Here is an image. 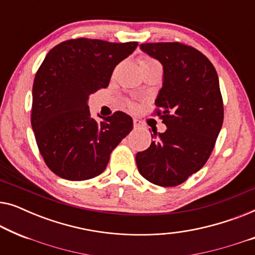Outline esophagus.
<instances>
[{"label": "esophagus", "mask_w": 255, "mask_h": 255, "mask_svg": "<svg viewBox=\"0 0 255 255\" xmlns=\"http://www.w3.org/2000/svg\"><path fill=\"white\" fill-rule=\"evenodd\" d=\"M133 127H134V128H141L142 127V123H141V121H139V120H133Z\"/></svg>", "instance_id": "obj_1"}]
</instances>
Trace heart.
Listing matches in <instances>:
<instances>
[{
	"label": "heart",
	"instance_id": "b5f03b06",
	"mask_svg": "<svg viewBox=\"0 0 255 255\" xmlns=\"http://www.w3.org/2000/svg\"><path fill=\"white\" fill-rule=\"evenodd\" d=\"M141 64H158V62H156L155 60H153V59H151V58L145 57V58H142L141 60H140V65Z\"/></svg>",
	"mask_w": 255,
	"mask_h": 255
}]
</instances>
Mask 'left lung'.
<instances>
[{"label": "left lung", "mask_w": 255, "mask_h": 255, "mask_svg": "<svg viewBox=\"0 0 255 255\" xmlns=\"http://www.w3.org/2000/svg\"><path fill=\"white\" fill-rule=\"evenodd\" d=\"M140 48L161 62L163 82L154 114L166 124L155 141L138 152L139 173L149 182L175 187L208 161L224 120L217 72L196 48L181 43H147Z\"/></svg>", "instance_id": "left-lung-1"}]
</instances>
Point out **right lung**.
<instances>
[{
	"instance_id": "obj_1",
	"label": "right lung",
	"mask_w": 255,
	"mask_h": 255,
	"mask_svg": "<svg viewBox=\"0 0 255 255\" xmlns=\"http://www.w3.org/2000/svg\"><path fill=\"white\" fill-rule=\"evenodd\" d=\"M138 46L137 41L109 43L76 38L48 52L32 87L31 125L45 163L69 181L93 179L106 169L110 154L133 128L122 111L90 117V94L107 88L116 66Z\"/></svg>"
}]
</instances>
